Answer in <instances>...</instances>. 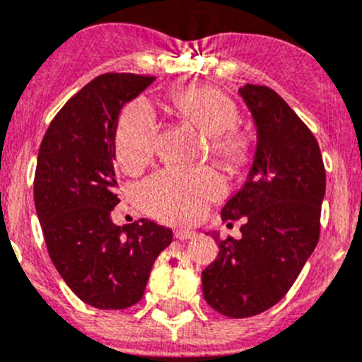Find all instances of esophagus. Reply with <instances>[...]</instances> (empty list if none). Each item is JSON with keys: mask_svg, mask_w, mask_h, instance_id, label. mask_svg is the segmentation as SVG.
Listing matches in <instances>:
<instances>
[{"mask_svg": "<svg viewBox=\"0 0 362 362\" xmlns=\"http://www.w3.org/2000/svg\"><path fill=\"white\" fill-rule=\"evenodd\" d=\"M174 236L177 240H192V238H195V233L190 229H175Z\"/></svg>", "mask_w": 362, "mask_h": 362, "instance_id": "1", "label": "esophagus"}]
</instances>
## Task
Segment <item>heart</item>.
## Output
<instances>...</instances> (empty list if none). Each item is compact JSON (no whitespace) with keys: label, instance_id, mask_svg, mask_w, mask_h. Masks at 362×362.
Returning a JSON list of instances; mask_svg holds the SVG:
<instances>
[{"label":"heart","instance_id":"obj_1","mask_svg":"<svg viewBox=\"0 0 362 362\" xmlns=\"http://www.w3.org/2000/svg\"><path fill=\"white\" fill-rule=\"evenodd\" d=\"M170 106L183 120L208 136L213 160L230 172H242L256 156V142L236 126L238 106L229 95L208 85L183 87L170 95ZM158 124L153 110L132 103L120 115L115 132V154L127 172L140 170L154 154ZM223 194L222 181L208 168H165L140 188L147 211L167 222L185 223L201 218Z\"/></svg>","mask_w":362,"mask_h":362}]
</instances>
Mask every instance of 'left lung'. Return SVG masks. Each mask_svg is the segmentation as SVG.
<instances>
[{
	"label": "left lung",
	"mask_w": 362,
	"mask_h": 362,
	"mask_svg": "<svg viewBox=\"0 0 362 362\" xmlns=\"http://www.w3.org/2000/svg\"><path fill=\"white\" fill-rule=\"evenodd\" d=\"M240 95L257 126V149L245 185L222 208V220L243 218L242 240L218 242L202 272L206 302L229 318H249L277 304L320 238L325 167L318 142L275 90L247 83Z\"/></svg>",
	"instance_id": "left-lung-1"
}]
</instances>
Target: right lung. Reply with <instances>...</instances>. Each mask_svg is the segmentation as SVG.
I'll return each instance as SVG.
<instances>
[{
  "label": "right lung",
  "mask_w": 362,
  "mask_h": 362,
  "mask_svg": "<svg viewBox=\"0 0 362 362\" xmlns=\"http://www.w3.org/2000/svg\"><path fill=\"white\" fill-rule=\"evenodd\" d=\"M154 76L106 72L54 115L37 158L33 199L47 252L67 286L98 309H126L146 291L172 230L139 220L115 226V132L119 112Z\"/></svg>",
  "instance_id": "right-lung-1"
}]
</instances>
